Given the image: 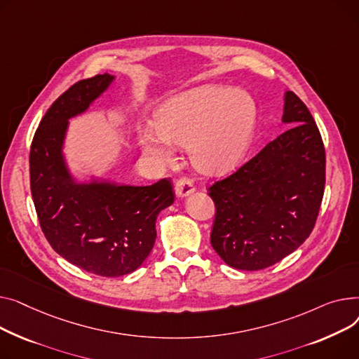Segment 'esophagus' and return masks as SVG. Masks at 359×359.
I'll return each instance as SVG.
<instances>
[{
	"instance_id": "1",
	"label": "esophagus",
	"mask_w": 359,
	"mask_h": 359,
	"mask_svg": "<svg viewBox=\"0 0 359 359\" xmlns=\"http://www.w3.org/2000/svg\"><path fill=\"white\" fill-rule=\"evenodd\" d=\"M194 189V182L188 177H181L175 184V193L178 197H187L189 194H193Z\"/></svg>"
}]
</instances>
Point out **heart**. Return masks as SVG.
<instances>
[{"mask_svg": "<svg viewBox=\"0 0 359 359\" xmlns=\"http://www.w3.org/2000/svg\"><path fill=\"white\" fill-rule=\"evenodd\" d=\"M257 104L246 91L207 86L165 101L155 124L139 129L143 154L158 163L174 158L175 144H189L200 171L217 174L238 163L248 152L257 126Z\"/></svg>", "mask_w": 359, "mask_h": 359, "instance_id": "heart-1", "label": "heart"}]
</instances>
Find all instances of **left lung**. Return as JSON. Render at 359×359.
I'll use <instances>...</instances> for the list:
<instances>
[{"mask_svg":"<svg viewBox=\"0 0 359 359\" xmlns=\"http://www.w3.org/2000/svg\"><path fill=\"white\" fill-rule=\"evenodd\" d=\"M283 121L294 124L208 187L216 205L212 246L231 268L258 271L280 262L318 220L326 182L320 132L292 91L285 94Z\"/></svg>","mask_w":359,"mask_h":359,"instance_id":"1","label":"left lung"}]
</instances>
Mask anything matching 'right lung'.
I'll return each mask as SVG.
<instances>
[{
    "label": "right lung",
    "instance_id": "obj_1",
    "mask_svg": "<svg viewBox=\"0 0 359 359\" xmlns=\"http://www.w3.org/2000/svg\"><path fill=\"white\" fill-rule=\"evenodd\" d=\"M109 74L75 82L41 118L30 147V189L37 219L55 252L101 277L137 269L156 239L161 210L174 203L170 178L146 187L75 184L63 163L68 118L86 111L109 83Z\"/></svg>",
    "mask_w": 359,
    "mask_h": 359
}]
</instances>
